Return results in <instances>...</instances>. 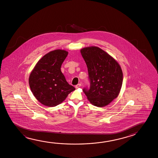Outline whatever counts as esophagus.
Here are the masks:
<instances>
[{"label":"esophagus","instance_id":"esophagus-1","mask_svg":"<svg viewBox=\"0 0 158 158\" xmlns=\"http://www.w3.org/2000/svg\"><path fill=\"white\" fill-rule=\"evenodd\" d=\"M81 86V85L80 83H78L77 85H76L75 87H76V88H78L79 87H80Z\"/></svg>","mask_w":158,"mask_h":158}]
</instances>
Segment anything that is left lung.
Segmentation results:
<instances>
[{"label":"left lung","instance_id":"8db88e82","mask_svg":"<svg viewBox=\"0 0 158 158\" xmlns=\"http://www.w3.org/2000/svg\"><path fill=\"white\" fill-rule=\"evenodd\" d=\"M81 53L87 64L89 81V87L83 88V92L94 106H106L117 97L122 86L120 66L98 47L82 48Z\"/></svg>","mask_w":158,"mask_h":158}]
</instances>
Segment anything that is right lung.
I'll list each match as a JSON object with an SVG mask.
<instances>
[{
  "mask_svg": "<svg viewBox=\"0 0 158 158\" xmlns=\"http://www.w3.org/2000/svg\"><path fill=\"white\" fill-rule=\"evenodd\" d=\"M68 52L56 50L46 54L38 61L30 75V87L42 104L55 107L60 104L75 88L67 82L61 71Z\"/></svg>",
  "mask_w": 158,
  "mask_h": 158,
  "instance_id": "obj_1",
  "label": "right lung"
}]
</instances>
